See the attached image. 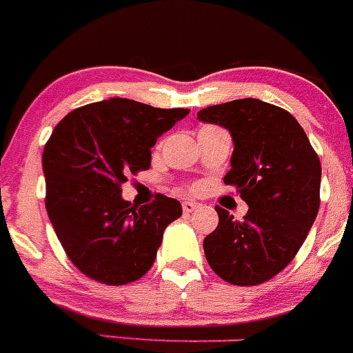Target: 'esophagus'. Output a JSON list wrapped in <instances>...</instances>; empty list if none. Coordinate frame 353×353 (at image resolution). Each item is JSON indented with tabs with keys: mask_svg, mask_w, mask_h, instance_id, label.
<instances>
[{
	"mask_svg": "<svg viewBox=\"0 0 353 353\" xmlns=\"http://www.w3.org/2000/svg\"><path fill=\"white\" fill-rule=\"evenodd\" d=\"M196 208H200V203H196V201H191V200L183 201V210L186 212V214H190V212L196 210Z\"/></svg>",
	"mask_w": 353,
	"mask_h": 353,
	"instance_id": "esophagus-1",
	"label": "esophagus"
}]
</instances>
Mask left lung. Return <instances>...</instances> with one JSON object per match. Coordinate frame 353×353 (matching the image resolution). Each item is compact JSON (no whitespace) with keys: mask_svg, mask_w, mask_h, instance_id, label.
<instances>
[{"mask_svg":"<svg viewBox=\"0 0 353 353\" xmlns=\"http://www.w3.org/2000/svg\"><path fill=\"white\" fill-rule=\"evenodd\" d=\"M198 121L231 132L224 183L248 205L241 222L215 207L219 225L203 239L208 265L236 286L269 281L295 259L316 221L319 157L290 112L255 98L207 107Z\"/></svg>","mask_w":353,"mask_h":353,"instance_id":"8db88e82","label":"left lung"}]
</instances>
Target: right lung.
<instances>
[{
    "label": "right lung",
    "mask_w": 353,
    "mask_h": 353,
    "mask_svg": "<svg viewBox=\"0 0 353 353\" xmlns=\"http://www.w3.org/2000/svg\"><path fill=\"white\" fill-rule=\"evenodd\" d=\"M188 114L110 98L75 108L53 129L43 152L46 210L82 274L121 286L150 271L163 231L183 208L163 194L131 207L121 186L129 174L150 169L157 138Z\"/></svg>",
    "instance_id": "obj_1"
}]
</instances>
